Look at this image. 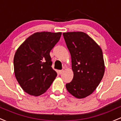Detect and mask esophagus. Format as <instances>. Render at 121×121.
<instances>
[{
  "label": "esophagus",
  "mask_w": 121,
  "mask_h": 121,
  "mask_svg": "<svg viewBox=\"0 0 121 121\" xmlns=\"http://www.w3.org/2000/svg\"><path fill=\"white\" fill-rule=\"evenodd\" d=\"M62 72H63V70H59V71H58V72H59V74H62Z\"/></svg>",
  "instance_id": "obj_1"
}]
</instances>
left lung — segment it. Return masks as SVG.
<instances>
[{"instance_id": "obj_1", "label": "left lung", "mask_w": 121, "mask_h": 121, "mask_svg": "<svg viewBox=\"0 0 121 121\" xmlns=\"http://www.w3.org/2000/svg\"><path fill=\"white\" fill-rule=\"evenodd\" d=\"M70 53L73 78L66 84L67 91L77 98L91 95L99 84L105 72L102 51L82 32L63 33Z\"/></svg>"}]
</instances>
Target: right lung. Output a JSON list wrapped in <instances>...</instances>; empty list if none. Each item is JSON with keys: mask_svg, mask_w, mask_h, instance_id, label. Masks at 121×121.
<instances>
[{"mask_svg": "<svg viewBox=\"0 0 121 121\" xmlns=\"http://www.w3.org/2000/svg\"><path fill=\"white\" fill-rule=\"evenodd\" d=\"M61 32H36L18 48L13 59L15 77L23 91L38 96L45 93L56 78L50 52Z\"/></svg>", "mask_w": 121, "mask_h": 121, "instance_id": "obj_1", "label": "right lung"}]
</instances>
